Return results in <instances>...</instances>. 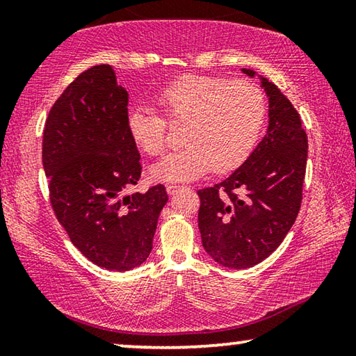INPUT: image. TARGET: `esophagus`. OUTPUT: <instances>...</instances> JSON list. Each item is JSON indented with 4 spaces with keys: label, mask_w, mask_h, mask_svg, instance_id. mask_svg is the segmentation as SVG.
<instances>
[{
    "label": "esophagus",
    "mask_w": 356,
    "mask_h": 356,
    "mask_svg": "<svg viewBox=\"0 0 356 356\" xmlns=\"http://www.w3.org/2000/svg\"><path fill=\"white\" fill-rule=\"evenodd\" d=\"M184 186H177V185H166V191H168V195H176V193L179 191V190H182Z\"/></svg>",
    "instance_id": "esophagus-1"
}]
</instances>
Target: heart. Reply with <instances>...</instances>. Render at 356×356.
Masks as SVG:
<instances>
[{
  "instance_id": "obj_1",
  "label": "heart",
  "mask_w": 356,
  "mask_h": 356,
  "mask_svg": "<svg viewBox=\"0 0 356 356\" xmlns=\"http://www.w3.org/2000/svg\"><path fill=\"white\" fill-rule=\"evenodd\" d=\"M166 118L185 122V147L150 166V177L160 182H186L206 174L236 170L248 159L265 120L261 89L243 80L185 75L156 94ZM129 135L149 155L166 146L165 119L146 108L127 113Z\"/></svg>"
}]
</instances>
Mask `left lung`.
I'll use <instances>...</instances> for the list:
<instances>
[{
    "label": "left lung",
    "mask_w": 356,
    "mask_h": 356,
    "mask_svg": "<svg viewBox=\"0 0 356 356\" xmlns=\"http://www.w3.org/2000/svg\"><path fill=\"white\" fill-rule=\"evenodd\" d=\"M256 76L251 69H242ZM268 97L262 141L231 176L197 191V226L207 254L227 268H250L278 248L301 206L308 136L278 86L259 76Z\"/></svg>",
    "instance_id": "1"
}]
</instances>
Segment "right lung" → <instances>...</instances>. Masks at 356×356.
<instances>
[{
	"label": "right lung",
	"instance_id": "right-lung-1",
	"mask_svg": "<svg viewBox=\"0 0 356 356\" xmlns=\"http://www.w3.org/2000/svg\"><path fill=\"white\" fill-rule=\"evenodd\" d=\"M127 105V89L118 84L111 65H94L51 106L42 143L58 221L84 257L113 272L140 267L149 257L168 202L163 185L125 193L141 176Z\"/></svg>",
	"mask_w": 356,
	"mask_h": 356
}]
</instances>
